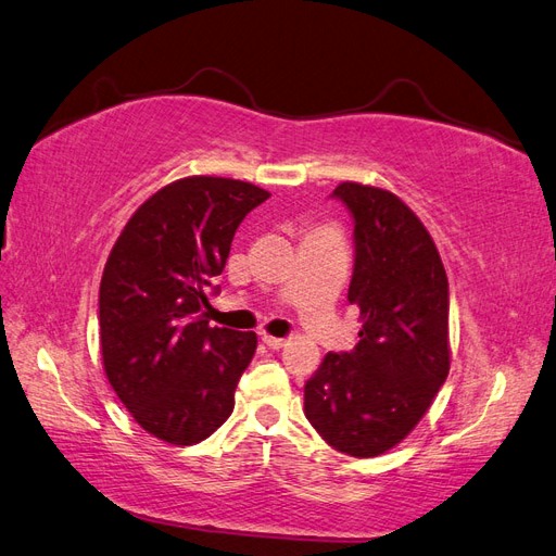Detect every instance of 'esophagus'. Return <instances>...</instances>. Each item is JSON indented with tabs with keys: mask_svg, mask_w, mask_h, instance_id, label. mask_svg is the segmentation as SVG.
Instances as JSON below:
<instances>
[{
	"mask_svg": "<svg viewBox=\"0 0 556 556\" xmlns=\"http://www.w3.org/2000/svg\"><path fill=\"white\" fill-rule=\"evenodd\" d=\"M263 342L273 349V352H279L281 346H287V340L283 338H273V336H263Z\"/></svg>",
	"mask_w": 556,
	"mask_h": 556,
	"instance_id": "1",
	"label": "esophagus"
}]
</instances>
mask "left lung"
Segmentation results:
<instances>
[{
    "label": "left lung",
    "instance_id": "obj_1",
    "mask_svg": "<svg viewBox=\"0 0 556 556\" xmlns=\"http://www.w3.org/2000/svg\"><path fill=\"white\" fill-rule=\"evenodd\" d=\"M354 216L349 303L361 312L352 352L326 354L305 384V417L356 458L405 440L450 375V283L433 237L391 190L342 181Z\"/></svg>",
    "mask_w": 556,
    "mask_h": 556
}]
</instances>
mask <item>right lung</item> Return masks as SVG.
I'll return each instance as SVG.
<instances>
[{"instance_id":"obj_1","label":"right lung","mask_w":556,"mask_h":556,"mask_svg":"<svg viewBox=\"0 0 556 556\" xmlns=\"http://www.w3.org/2000/svg\"><path fill=\"white\" fill-rule=\"evenodd\" d=\"M269 198L240 179L186 177L130 216L100 283L109 384L147 433L169 445L210 438L235 407L256 332L210 326L204 309L242 218Z\"/></svg>"}]
</instances>
